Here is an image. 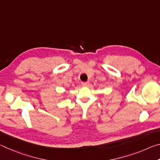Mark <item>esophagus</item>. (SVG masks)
Returning <instances> with one entry per match:
<instances>
[{"label": "esophagus", "mask_w": 160, "mask_h": 160, "mask_svg": "<svg viewBox=\"0 0 160 160\" xmlns=\"http://www.w3.org/2000/svg\"><path fill=\"white\" fill-rule=\"evenodd\" d=\"M81 84H82V86H88L89 85V82H81Z\"/></svg>", "instance_id": "1"}]
</instances>
